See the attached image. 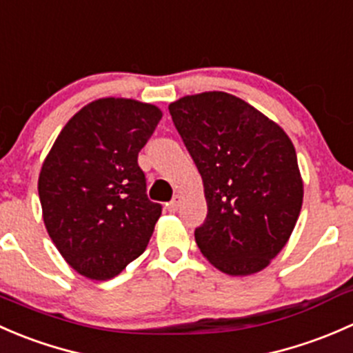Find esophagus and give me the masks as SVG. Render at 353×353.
Segmentation results:
<instances>
[{"label": "esophagus", "mask_w": 353, "mask_h": 353, "mask_svg": "<svg viewBox=\"0 0 353 353\" xmlns=\"http://www.w3.org/2000/svg\"><path fill=\"white\" fill-rule=\"evenodd\" d=\"M181 201H183V198L179 196V194H176V196L172 198V201L170 203H167V210H169V212H177V210H179V206H181Z\"/></svg>", "instance_id": "esophagus-1"}]
</instances>
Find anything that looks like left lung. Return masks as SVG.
<instances>
[{
  "label": "left lung",
  "mask_w": 353,
  "mask_h": 353,
  "mask_svg": "<svg viewBox=\"0 0 353 353\" xmlns=\"http://www.w3.org/2000/svg\"><path fill=\"white\" fill-rule=\"evenodd\" d=\"M201 174L208 213L194 230L199 251L227 275L259 272L287 244L302 206L297 155L285 131L225 92L169 105Z\"/></svg>",
  "instance_id": "obj_1"
}]
</instances>
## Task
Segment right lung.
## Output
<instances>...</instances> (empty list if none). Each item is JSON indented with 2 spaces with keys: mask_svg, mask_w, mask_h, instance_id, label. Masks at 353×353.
Masks as SVG:
<instances>
[{
  "mask_svg": "<svg viewBox=\"0 0 353 353\" xmlns=\"http://www.w3.org/2000/svg\"><path fill=\"white\" fill-rule=\"evenodd\" d=\"M162 112L131 99H99L78 110L42 163L46 229L68 265L109 280L143 254L162 213L147 196L138 154Z\"/></svg>",
  "mask_w": 353,
  "mask_h": 353,
  "instance_id": "add662e5",
  "label": "right lung"
}]
</instances>
